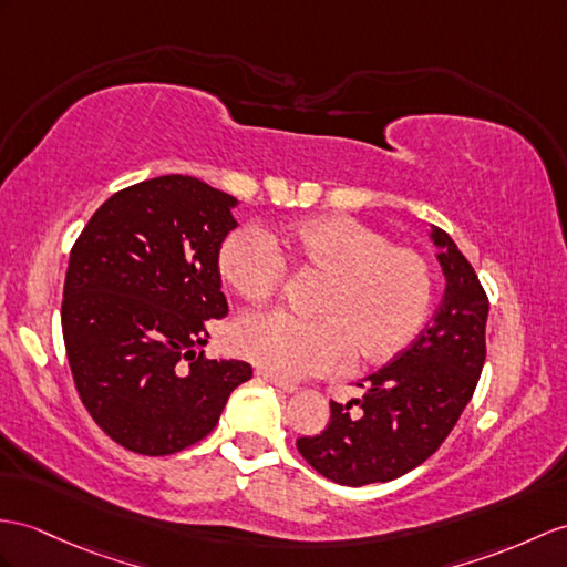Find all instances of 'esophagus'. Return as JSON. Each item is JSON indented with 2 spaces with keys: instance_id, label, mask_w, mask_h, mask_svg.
<instances>
[{
  "instance_id": "1",
  "label": "esophagus",
  "mask_w": 567,
  "mask_h": 567,
  "mask_svg": "<svg viewBox=\"0 0 567 567\" xmlns=\"http://www.w3.org/2000/svg\"><path fill=\"white\" fill-rule=\"evenodd\" d=\"M257 378H259V380H265V382H269V384H274V388H276V390H281V392H288V394L298 392V384H293V382H286V380H281V378H274V375H269L267 370H257Z\"/></svg>"
}]
</instances>
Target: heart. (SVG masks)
Listing matches in <instances>:
<instances>
[{"instance_id":"obj_1","label":"heart","mask_w":567,"mask_h":567,"mask_svg":"<svg viewBox=\"0 0 567 567\" xmlns=\"http://www.w3.org/2000/svg\"><path fill=\"white\" fill-rule=\"evenodd\" d=\"M286 265L322 276L312 302L320 320L269 312L233 327V349L281 380L355 365H382L416 339L433 302V269L419 250L390 245L349 216H310L269 240L240 228L220 245L218 271L245 302L281 291Z\"/></svg>"}]
</instances>
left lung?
Returning <instances> with one entry per match:
<instances>
[{
    "label": "left lung",
    "mask_w": 567,
    "mask_h": 567,
    "mask_svg": "<svg viewBox=\"0 0 567 567\" xmlns=\"http://www.w3.org/2000/svg\"><path fill=\"white\" fill-rule=\"evenodd\" d=\"M431 240L445 274V296L431 322L392 363L358 384L365 388L361 399L331 402L324 431L296 443L317 474L341 486L384 483L423 464L476 390L486 361L488 296L443 228L433 226Z\"/></svg>",
    "instance_id": "1"
}]
</instances>
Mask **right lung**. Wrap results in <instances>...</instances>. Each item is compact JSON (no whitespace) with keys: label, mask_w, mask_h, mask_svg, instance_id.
<instances>
[{"label":"right lung","mask_w":567,"mask_h":567,"mask_svg":"<svg viewBox=\"0 0 567 567\" xmlns=\"http://www.w3.org/2000/svg\"><path fill=\"white\" fill-rule=\"evenodd\" d=\"M236 204L197 177H151L103 202L69 255L62 334L76 392L136 454L199 443L252 378L250 363L195 351L206 322L228 315L218 252Z\"/></svg>","instance_id":"1"}]
</instances>
